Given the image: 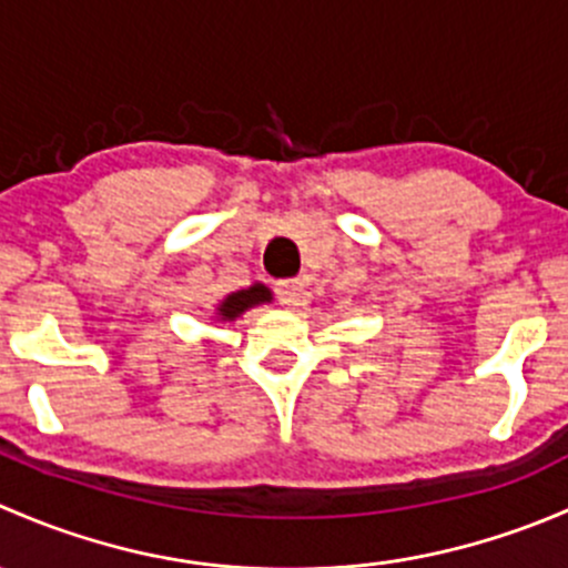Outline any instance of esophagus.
Returning a JSON list of instances; mask_svg holds the SVG:
<instances>
[{
  "instance_id": "obj_1",
  "label": "esophagus",
  "mask_w": 568,
  "mask_h": 568,
  "mask_svg": "<svg viewBox=\"0 0 568 568\" xmlns=\"http://www.w3.org/2000/svg\"><path fill=\"white\" fill-rule=\"evenodd\" d=\"M274 294H277L280 305L294 307L300 305L302 294H305V283H302V280H280V283L274 285Z\"/></svg>"
}]
</instances>
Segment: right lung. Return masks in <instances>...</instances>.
Listing matches in <instances>:
<instances>
[{"label":"right lung","mask_w":568,"mask_h":568,"mask_svg":"<svg viewBox=\"0 0 568 568\" xmlns=\"http://www.w3.org/2000/svg\"><path fill=\"white\" fill-rule=\"evenodd\" d=\"M266 302H272V291L263 283H255L242 291H233V294H227L225 300L216 305V321H236L242 313H247L250 307L266 305Z\"/></svg>","instance_id":"1"}]
</instances>
